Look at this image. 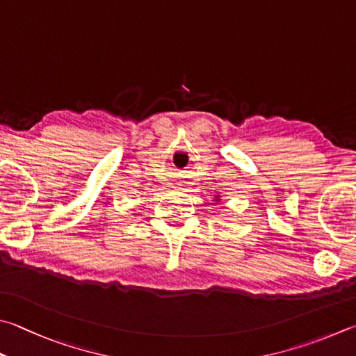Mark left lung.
<instances>
[{
	"label": "left lung",
	"mask_w": 356,
	"mask_h": 356,
	"mask_svg": "<svg viewBox=\"0 0 356 356\" xmlns=\"http://www.w3.org/2000/svg\"><path fill=\"white\" fill-rule=\"evenodd\" d=\"M216 200H218V199H216Z\"/></svg>",
	"instance_id": "left-lung-1"
}]
</instances>
